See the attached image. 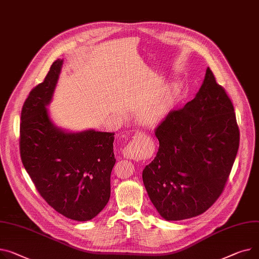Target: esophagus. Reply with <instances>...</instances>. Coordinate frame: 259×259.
Instances as JSON below:
<instances>
[{"label": "esophagus", "instance_id": "esophagus-1", "mask_svg": "<svg viewBox=\"0 0 259 259\" xmlns=\"http://www.w3.org/2000/svg\"><path fill=\"white\" fill-rule=\"evenodd\" d=\"M147 139L145 133H139L133 137V140L128 143V145L123 149V155L125 158L129 159H140L143 155L145 148L143 143Z\"/></svg>", "mask_w": 259, "mask_h": 259}]
</instances>
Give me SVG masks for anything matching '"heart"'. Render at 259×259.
<instances>
[{"label": "heart", "mask_w": 259, "mask_h": 259, "mask_svg": "<svg viewBox=\"0 0 259 259\" xmlns=\"http://www.w3.org/2000/svg\"><path fill=\"white\" fill-rule=\"evenodd\" d=\"M183 91L184 88L181 81L170 83L155 103L153 113L161 114L170 109L180 100L183 95Z\"/></svg>", "instance_id": "heart-1"}]
</instances>
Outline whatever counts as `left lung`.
<instances>
[{"instance_id": "8db88e82", "label": "left lung", "mask_w": 259, "mask_h": 259, "mask_svg": "<svg viewBox=\"0 0 259 259\" xmlns=\"http://www.w3.org/2000/svg\"><path fill=\"white\" fill-rule=\"evenodd\" d=\"M155 135L158 152L143 170L151 202L166 221L202 214L221 196L239 146L232 102L209 67L196 97L170 111Z\"/></svg>"}]
</instances>
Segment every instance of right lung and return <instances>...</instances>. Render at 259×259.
Listing matches in <instances>:
<instances>
[{"label":"right lung","instance_id":"1","mask_svg":"<svg viewBox=\"0 0 259 259\" xmlns=\"http://www.w3.org/2000/svg\"><path fill=\"white\" fill-rule=\"evenodd\" d=\"M62 64V59L54 61L44 82L24 103L21 158L50 206L65 218L85 222L98 215L110 198L114 133L94 129L71 132L52 122L48 106Z\"/></svg>","mask_w":259,"mask_h":259}]
</instances>
